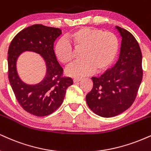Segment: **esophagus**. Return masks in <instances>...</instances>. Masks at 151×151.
<instances>
[{
    "label": "esophagus",
    "mask_w": 151,
    "mask_h": 151,
    "mask_svg": "<svg viewBox=\"0 0 151 151\" xmlns=\"http://www.w3.org/2000/svg\"><path fill=\"white\" fill-rule=\"evenodd\" d=\"M81 80V78H74V79H73V81L74 83H77L79 82V81H80Z\"/></svg>",
    "instance_id": "obj_1"
}]
</instances>
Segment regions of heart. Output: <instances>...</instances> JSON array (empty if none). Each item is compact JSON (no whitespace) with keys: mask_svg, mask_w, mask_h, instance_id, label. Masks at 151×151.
<instances>
[{"mask_svg":"<svg viewBox=\"0 0 151 151\" xmlns=\"http://www.w3.org/2000/svg\"><path fill=\"white\" fill-rule=\"evenodd\" d=\"M72 46L77 51L81 50V61L66 70L67 74L74 77L105 72L115 61L119 50V39L115 34L95 27H81L68 34L67 40L58 41L55 53L63 65H70L73 60Z\"/></svg>","mask_w":151,"mask_h":151,"instance_id":"b5f03b06","label":"heart"}]
</instances>
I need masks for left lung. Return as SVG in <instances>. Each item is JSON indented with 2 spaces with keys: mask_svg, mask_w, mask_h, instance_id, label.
Wrapping results in <instances>:
<instances>
[{
  "mask_svg": "<svg viewBox=\"0 0 151 151\" xmlns=\"http://www.w3.org/2000/svg\"><path fill=\"white\" fill-rule=\"evenodd\" d=\"M116 28L122 37L119 60L101 77L91 78L93 88L86 97L91 110L103 117L118 115L130 108L143 78L142 54L139 43L127 30Z\"/></svg>",
  "mask_w": 151,
  "mask_h": 151,
  "instance_id": "left-lung-1",
  "label": "left lung"
}]
</instances>
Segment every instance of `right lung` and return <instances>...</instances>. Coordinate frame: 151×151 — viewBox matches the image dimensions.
<instances>
[{"mask_svg": "<svg viewBox=\"0 0 151 151\" xmlns=\"http://www.w3.org/2000/svg\"><path fill=\"white\" fill-rule=\"evenodd\" d=\"M61 34L58 28L34 24L20 31L9 46V81L19 104L34 115L43 117L55 112L64 101L67 88L73 84L70 77L63 76V69L57 61L53 50L54 42ZM24 50L37 52L46 61V77L36 85H26L17 74L16 61Z\"/></svg>", "mask_w": 151, "mask_h": 151, "instance_id": "add662e5", "label": "right lung"}]
</instances>
